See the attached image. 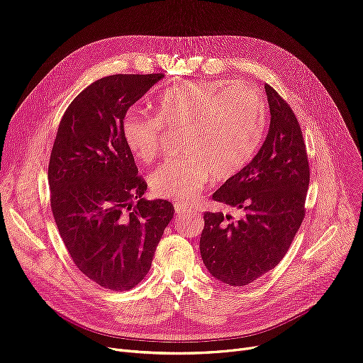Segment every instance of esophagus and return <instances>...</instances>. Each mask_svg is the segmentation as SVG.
Masks as SVG:
<instances>
[{"label":"esophagus","mask_w":363,"mask_h":363,"mask_svg":"<svg viewBox=\"0 0 363 363\" xmlns=\"http://www.w3.org/2000/svg\"><path fill=\"white\" fill-rule=\"evenodd\" d=\"M175 212H177L178 215L185 213V212H190V206H184V204H178V203H175Z\"/></svg>","instance_id":"34e87169"}]
</instances>
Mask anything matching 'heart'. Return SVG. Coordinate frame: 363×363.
Returning a JSON list of instances; mask_svg holds the SVG:
<instances>
[{"instance_id":"1","label":"heart","mask_w":363,"mask_h":363,"mask_svg":"<svg viewBox=\"0 0 363 363\" xmlns=\"http://www.w3.org/2000/svg\"><path fill=\"white\" fill-rule=\"evenodd\" d=\"M157 117L130 111L123 138L139 162L160 154L164 130H185L181 151L186 157L163 163L150 178L160 199L191 203L212 177L223 182L254 159L267 128L262 93L246 82L193 80L164 89L155 99Z\"/></svg>"}]
</instances>
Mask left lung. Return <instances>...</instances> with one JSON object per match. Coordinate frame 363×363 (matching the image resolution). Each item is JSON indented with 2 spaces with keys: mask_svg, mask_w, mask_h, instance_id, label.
Returning <instances> with one entry per match:
<instances>
[{
  "mask_svg": "<svg viewBox=\"0 0 363 363\" xmlns=\"http://www.w3.org/2000/svg\"><path fill=\"white\" fill-rule=\"evenodd\" d=\"M265 93L272 120L262 147L212 196L242 216L233 220L223 212L203 215L201 259L215 279L230 286L249 285L273 270L306 215L310 169L303 132L280 94L269 84Z\"/></svg>",
  "mask_w": 363,
  "mask_h": 363,
  "instance_id": "obj_1",
  "label": "left lung"
}]
</instances>
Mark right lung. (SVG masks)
Here are the masks:
<instances>
[{
    "label": "right lung",
    "instance_id": "1",
    "mask_svg": "<svg viewBox=\"0 0 363 363\" xmlns=\"http://www.w3.org/2000/svg\"><path fill=\"white\" fill-rule=\"evenodd\" d=\"M163 74H117L91 83L60 120L49 163L50 204L69 255L102 288L129 291L150 272L175 209L145 200L123 138L128 109Z\"/></svg>",
    "mask_w": 363,
    "mask_h": 363
}]
</instances>
